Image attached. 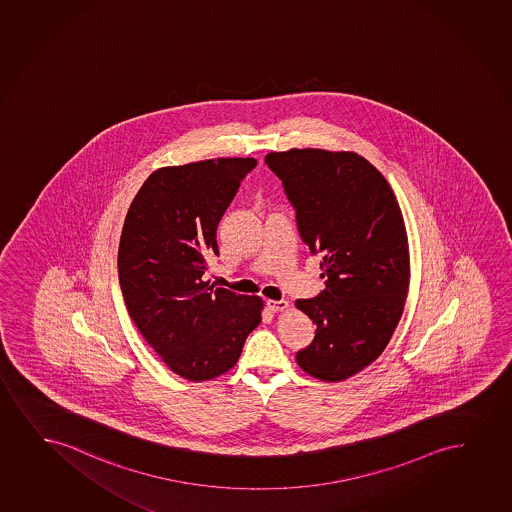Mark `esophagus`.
Here are the masks:
<instances>
[{
  "label": "esophagus",
  "mask_w": 512,
  "mask_h": 512,
  "mask_svg": "<svg viewBox=\"0 0 512 512\" xmlns=\"http://www.w3.org/2000/svg\"><path fill=\"white\" fill-rule=\"evenodd\" d=\"M267 309L269 311L278 312L283 311V309H286L288 307V302L286 300H273L269 299L266 302Z\"/></svg>",
  "instance_id": "1"
}]
</instances>
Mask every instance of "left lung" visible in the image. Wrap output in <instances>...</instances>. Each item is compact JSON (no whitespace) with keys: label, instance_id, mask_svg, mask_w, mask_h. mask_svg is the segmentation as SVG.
<instances>
[{"label":"left lung","instance_id":"8db88e82","mask_svg":"<svg viewBox=\"0 0 512 512\" xmlns=\"http://www.w3.org/2000/svg\"><path fill=\"white\" fill-rule=\"evenodd\" d=\"M266 163L295 208L300 238L323 257L325 290L295 302L316 325L297 363L323 382L349 379L384 352L405 309L410 252L398 200L384 175L349 151L290 149Z\"/></svg>","mask_w":512,"mask_h":512}]
</instances>
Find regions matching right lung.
<instances>
[{"mask_svg":"<svg viewBox=\"0 0 512 512\" xmlns=\"http://www.w3.org/2000/svg\"><path fill=\"white\" fill-rule=\"evenodd\" d=\"M255 165L219 158L160 168L123 224L118 276L128 314L166 366L193 382L229 372L262 321L260 297L203 281L206 257L219 255L220 219Z\"/></svg>","mask_w":512,"mask_h":512,"instance_id":"1","label":"right lung"}]
</instances>
